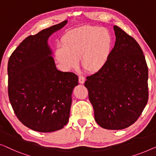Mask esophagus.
Wrapping results in <instances>:
<instances>
[{
	"instance_id": "34e87169",
	"label": "esophagus",
	"mask_w": 156,
	"mask_h": 156,
	"mask_svg": "<svg viewBox=\"0 0 156 156\" xmlns=\"http://www.w3.org/2000/svg\"><path fill=\"white\" fill-rule=\"evenodd\" d=\"M85 79L84 77H83V76H79L78 77V82L79 83H80V84H83V83H85Z\"/></svg>"
}]
</instances>
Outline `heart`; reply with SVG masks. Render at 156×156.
Here are the masks:
<instances>
[{
  "label": "heart",
  "instance_id": "1",
  "mask_svg": "<svg viewBox=\"0 0 156 156\" xmlns=\"http://www.w3.org/2000/svg\"><path fill=\"white\" fill-rule=\"evenodd\" d=\"M112 39L109 30L95 26H83L67 32L61 45L55 50V58L63 69L70 71L78 66L97 73L106 64L111 52Z\"/></svg>",
  "mask_w": 156,
  "mask_h": 156
}]
</instances>
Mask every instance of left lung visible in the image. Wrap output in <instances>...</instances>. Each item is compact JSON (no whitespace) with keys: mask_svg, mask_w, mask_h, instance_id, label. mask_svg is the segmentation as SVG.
<instances>
[{"mask_svg":"<svg viewBox=\"0 0 156 156\" xmlns=\"http://www.w3.org/2000/svg\"><path fill=\"white\" fill-rule=\"evenodd\" d=\"M115 47L104 67L87 76L85 86L102 128L120 130L133 124L148 100V71L141 47L132 37L114 26Z\"/></svg>","mask_w":156,"mask_h":156,"instance_id":"8db88e82","label":"left lung"}]
</instances>
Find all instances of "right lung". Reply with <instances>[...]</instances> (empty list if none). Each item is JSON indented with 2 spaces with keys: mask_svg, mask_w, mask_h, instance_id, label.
I'll return each mask as SVG.
<instances>
[{
  "mask_svg": "<svg viewBox=\"0 0 156 156\" xmlns=\"http://www.w3.org/2000/svg\"><path fill=\"white\" fill-rule=\"evenodd\" d=\"M67 23L64 20L27 37L8 61L10 104L20 121L39 132L60 130L67 124L72 93L78 84L75 73L56 69L48 44L49 37Z\"/></svg>",
  "mask_w": 156,
  "mask_h": 156,
  "instance_id": "right-lung-1",
  "label": "right lung"
}]
</instances>
